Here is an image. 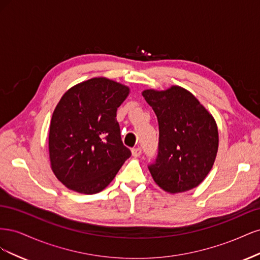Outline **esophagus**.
<instances>
[{
  "mask_svg": "<svg viewBox=\"0 0 260 260\" xmlns=\"http://www.w3.org/2000/svg\"><path fill=\"white\" fill-rule=\"evenodd\" d=\"M141 154H142V148L141 147H135L132 149V155L135 157H139Z\"/></svg>",
  "mask_w": 260,
  "mask_h": 260,
  "instance_id": "34e87169",
  "label": "esophagus"
}]
</instances>
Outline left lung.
Returning <instances> with one entry per match:
<instances>
[{
  "label": "left lung",
  "instance_id": "left-lung-1",
  "mask_svg": "<svg viewBox=\"0 0 260 260\" xmlns=\"http://www.w3.org/2000/svg\"><path fill=\"white\" fill-rule=\"evenodd\" d=\"M143 98L158 120V152L148 170L162 190L179 193L206 178L218 152L215 119L192 93L174 85L145 90Z\"/></svg>",
  "mask_w": 260,
  "mask_h": 260
}]
</instances>
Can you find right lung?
Listing matches in <instances>:
<instances>
[{"instance_id": "obj_1", "label": "right lung", "mask_w": 260, "mask_h": 260, "mask_svg": "<svg viewBox=\"0 0 260 260\" xmlns=\"http://www.w3.org/2000/svg\"><path fill=\"white\" fill-rule=\"evenodd\" d=\"M128 94V86L93 78L73 86L58 102L50 125V159L54 175L70 190L101 192L131 156L116 119Z\"/></svg>"}]
</instances>
